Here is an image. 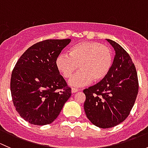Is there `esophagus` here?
Instances as JSON below:
<instances>
[{
  "label": "esophagus",
  "mask_w": 148,
  "mask_h": 148,
  "mask_svg": "<svg viewBox=\"0 0 148 148\" xmlns=\"http://www.w3.org/2000/svg\"><path fill=\"white\" fill-rule=\"evenodd\" d=\"M78 91H79V89H77V88H72V89H71V92H72V93H76V92H78Z\"/></svg>",
  "instance_id": "esophagus-1"
}]
</instances>
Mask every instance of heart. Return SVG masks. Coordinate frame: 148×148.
<instances>
[{
    "mask_svg": "<svg viewBox=\"0 0 148 148\" xmlns=\"http://www.w3.org/2000/svg\"><path fill=\"white\" fill-rule=\"evenodd\" d=\"M113 64L112 50L95 41H83L70 49L69 56L61 53L56 57L55 65L64 78H69L71 86H82L92 82H99L107 77Z\"/></svg>",
    "mask_w": 148,
    "mask_h": 148,
    "instance_id": "heart-1",
    "label": "heart"
}]
</instances>
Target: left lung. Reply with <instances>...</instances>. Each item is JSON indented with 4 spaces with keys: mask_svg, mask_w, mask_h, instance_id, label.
Listing matches in <instances>:
<instances>
[{
    "mask_svg": "<svg viewBox=\"0 0 148 148\" xmlns=\"http://www.w3.org/2000/svg\"><path fill=\"white\" fill-rule=\"evenodd\" d=\"M107 41L115 51L110 71L104 80L83 91L86 117L100 128L112 127L127 117L139 88L136 69L130 55L115 41Z\"/></svg>",
    "mask_w": 148,
    "mask_h": 148,
    "instance_id": "1",
    "label": "left lung"
}]
</instances>
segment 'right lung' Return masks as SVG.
Segmentation results:
<instances>
[{"instance_id":"1","label":"right lung","mask_w":148,"mask_h":148,"mask_svg":"<svg viewBox=\"0 0 148 148\" xmlns=\"http://www.w3.org/2000/svg\"><path fill=\"white\" fill-rule=\"evenodd\" d=\"M70 42L69 38L48 39L34 44L21 56L12 71L13 105L30 124L53 122L71 97V88L55 65L56 57Z\"/></svg>"}]
</instances>
